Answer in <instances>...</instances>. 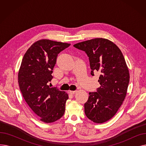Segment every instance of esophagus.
Instances as JSON below:
<instances>
[{
    "instance_id": "34e87169",
    "label": "esophagus",
    "mask_w": 146,
    "mask_h": 146,
    "mask_svg": "<svg viewBox=\"0 0 146 146\" xmlns=\"http://www.w3.org/2000/svg\"><path fill=\"white\" fill-rule=\"evenodd\" d=\"M76 92V90H70L69 91V93H70V94H72V95L75 94Z\"/></svg>"
}]
</instances>
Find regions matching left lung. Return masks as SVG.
<instances>
[{
  "mask_svg": "<svg viewBox=\"0 0 146 146\" xmlns=\"http://www.w3.org/2000/svg\"><path fill=\"white\" fill-rule=\"evenodd\" d=\"M89 57L91 75L100 73L101 86L89 92L85 104L86 117L95 123L110 120L117 113L125 98L129 82V71L120 49L112 41L99 38L74 44Z\"/></svg>",
  "mask_w": 146,
  "mask_h": 146,
  "instance_id": "obj_1",
  "label": "left lung"
}]
</instances>
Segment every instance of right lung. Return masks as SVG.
Returning a JSON list of instances; mask_svg holds the SVG:
<instances>
[{
	"instance_id": "1",
	"label": "right lung",
	"mask_w": 146,
	"mask_h": 146,
	"mask_svg": "<svg viewBox=\"0 0 146 146\" xmlns=\"http://www.w3.org/2000/svg\"><path fill=\"white\" fill-rule=\"evenodd\" d=\"M70 44L41 40L25 52L18 73L19 86L25 101L40 120L53 122L64 115L68 96L48 84L58 54Z\"/></svg>"
}]
</instances>
